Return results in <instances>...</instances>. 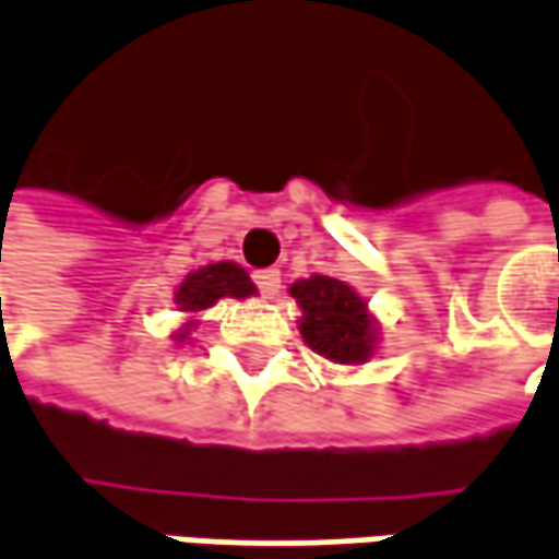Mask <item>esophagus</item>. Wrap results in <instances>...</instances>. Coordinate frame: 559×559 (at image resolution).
Returning a JSON list of instances; mask_svg holds the SVG:
<instances>
[{"label":"esophagus","instance_id":"obj_1","mask_svg":"<svg viewBox=\"0 0 559 559\" xmlns=\"http://www.w3.org/2000/svg\"><path fill=\"white\" fill-rule=\"evenodd\" d=\"M254 283H258V289L266 295V298H273V295L280 293V283H283V276H280V270H258L254 273Z\"/></svg>","mask_w":559,"mask_h":559}]
</instances>
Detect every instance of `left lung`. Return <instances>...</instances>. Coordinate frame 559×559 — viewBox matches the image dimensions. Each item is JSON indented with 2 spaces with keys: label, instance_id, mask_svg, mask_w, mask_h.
Here are the masks:
<instances>
[{
  "label": "left lung",
  "instance_id": "obj_1",
  "mask_svg": "<svg viewBox=\"0 0 559 559\" xmlns=\"http://www.w3.org/2000/svg\"><path fill=\"white\" fill-rule=\"evenodd\" d=\"M289 295L298 305V333L311 349L333 365L358 368L380 349V326L368 298L336 276L295 280Z\"/></svg>",
  "mask_w": 559,
  "mask_h": 559
}]
</instances>
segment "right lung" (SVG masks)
Masks as SVG:
<instances>
[{
	"instance_id": "right-lung-1",
	"label": "right lung",
	"mask_w": 559,
	"mask_h": 559,
	"mask_svg": "<svg viewBox=\"0 0 559 559\" xmlns=\"http://www.w3.org/2000/svg\"><path fill=\"white\" fill-rule=\"evenodd\" d=\"M258 295V286L251 283L245 266L233 264V261H216V264H204L198 270H191L179 283V289L173 295L176 311L182 314V323L173 330L176 343H188L191 333L201 326V318L207 314L210 308L223 298H251Z\"/></svg>"
}]
</instances>
